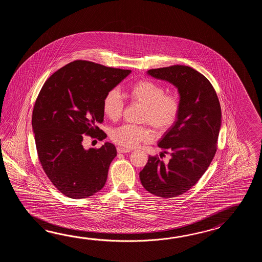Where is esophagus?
Here are the masks:
<instances>
[{
	"label": "esophagus",
	"instance_id": "obj_1",
	"mask_svg": "<svg viewBox=\"0 0 262 262\" xmlns=\"http://www.w3.org/2000/svg\"><path fill=\"white\" fill-rule=\"evenodd\" d=\"M117 151L119 154H126V152H130V149H126V148H123L121 146H118Z\"/></svg>",
	"mask_w": 262,
	"mask_h": 262
}]
</instances>
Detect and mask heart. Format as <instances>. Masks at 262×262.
<instances>
[{
    "mask_svg": "<svg viewBox=\"0 0 262 262\" xmlns=\"http://www.w3.org/2000/svg\"><path fill=\"white\" fill-rule=\"evenodd\" d=\"M130 99L143 105L140 121L150 123L158 133H165L172 127L181 112V100L177 94L166 93L165 87L151 79H140L128 88ZM103 112L112 121L123 115L124 102L117 89L110 90L102 102ZM156 134L147 125L123 124L113 129L111 139L116 144L133 148L141 142H150Z\"/></svg>",
    "mask_w": 262,
    "mask_h": 262,
    "instance_id": "b5f03b06",
    "label": "heart"
}]
</instances>
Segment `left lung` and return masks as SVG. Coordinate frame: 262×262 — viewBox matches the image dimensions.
I'll return each mask as SVG.
<instances>
[{
    "instance_id": "1",
    "label": "left lung",
    "mask_w": 262,
    "mask_h": 262,
    "mask_svg": "<svg viewBox=\"0 0 262 262\" xmlns=\"http://www.w3.org/2000/svg\"><path fill=\"white\" fill-rule=\"evenodd\" d=\"M148 74L178 88L181 112L158 143L171 158L165 164L157 156H149L139 178L152 195L174 198L198 183L215 156L221 106L211 82L192 67L177 64L150 69Z\"/></svg>"
}]
</instances>
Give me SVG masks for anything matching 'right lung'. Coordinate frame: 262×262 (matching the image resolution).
Listing matches in <instances>:
<instances>
[{"label":"right lung","mask_w":262,"mask_h":262,"mask_svg":"<svg viewBox=\"0 0 262 262\" xmlns=\"http://www.w3.org/2000/svg\"><path fill=\"white\" fill-rule=\"evenodd\" d=\"M131 70L93 61H71L46 80L36 98L32 124L40 164L61 194L85 199L106 184L117 150L106 142L85 150L84 137L103 140V98Z\"/></svg>","instance_id":"obj_1"}]
</instances>
